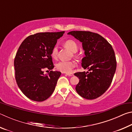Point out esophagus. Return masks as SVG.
<instances>
[{
    "instance_id": "obj_1",
    "label": "esophagus",
    "mask_w": 132,
    "mask_h": 132,
    "mask_svg": "<svg viewBox=\"0 0 132 132\" xmlns=\"http://www.w3.org/2000/svg\"><path fill=\"white\" fill-rule=\"evenodd\" d=\"M66 75L67 76H73V73H66Z\"/></svg>"
}]
</instances>
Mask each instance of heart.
<instances>
[{
	"label": "heart",
	"mask_w": 132,
	"mask_h": 132,
	"mask_svg": "<svg viewBox=\"0 0 132 132\" xmlns=\"http://www.w3.org/2000/svg\"><path fill=\"white\" fill-rule=\"evenodd\" d=\"M63 45L70 50L71 52H76L78 50V45L76 42L72 39H68L64 42ZM58 47L55 45L51 50V55L53 59H57L58 56ZM76 63L73 61H60L56 64L57 70L63 73H70L72 69L75 68Z\"/></svg>",
	"instance_id": "obj_1"
}]
</instances>
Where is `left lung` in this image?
<instances>
[{
	"instance_id": "1",
	"label": "left lung",
	"mask_w": 132,
	"mask_h": 132,
	"mask_svg": "<svg viewBox=\"0 0 132 132\" xmlns=\"http://www.w3.org/2000/svg\"><path fill=\"white\" fill-rule=\"evenodd\" d=\"M82 42L86 56L81 66L89 71L77 72L79 79L76 87L77 93L86 99L100 97L109 87L117 69L112 46L101 35L91 31H73L68 33Z\"/></svg>"
}]
</instances>
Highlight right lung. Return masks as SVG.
Wrapping results in <instances>:
<instances>
[{"instance_id":"right-lung-1","label":"right lung","mask_w":132,"mask_h":132,"mask_svg":"<svg viewBox=\"0 0 132 132\" xmlns=\"http://www.w3.org/2000/svg\"><path fill=\"white\" fill-rule=\"evenodd\" d=\"M64 33L46 32L29 35L17 51L14 61L15 80L22 93L32 101H44L55 90L61 73L52 70L54 65L51 52ZM46 70H50L47 75L43 74Z\"/></svg>"}]
</instances>
